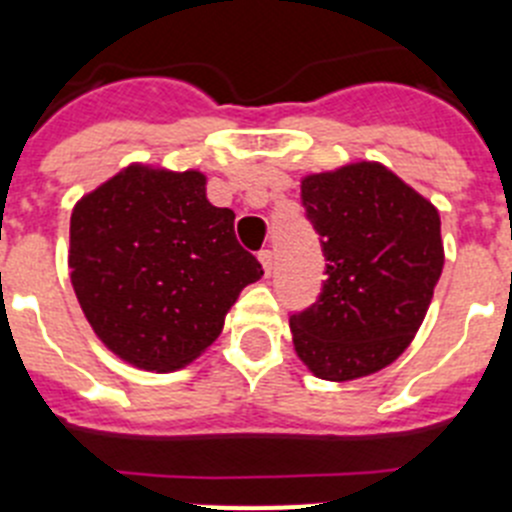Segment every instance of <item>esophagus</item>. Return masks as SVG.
Segmentation results:
<instances>
[{"label":"esophagus","mask_w":512,"mask_h":512,"mask_svg":"<svg viewBox=\"0 0 512 512\" xmlns=\"http://www.w3.org/2000/svg\"><path fill=\"white\" fill-rule=\"evenodd\" d=\"M259 261L261 266H264L266 277H271V269H274V253H271L269 248H264V251H259Z\"/></svg>","instance_id":"obj_1"}]
</instances>
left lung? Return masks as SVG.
Here are the masks:
<instances>
[{"mask_svg": "<svg viewBox=\"0 0 512 512\" xmlns=\"http://www.w3.org/2000/svg\"><path fill=\"white\" fill-rule=\"evenodd\" d=\"M302 207L328 264L318 300L289 315L297 356L330 382L379 372L410 346L433 300L438 210L369 161L302 179Z\"/></svg>", "mask_w": 512, "mask_h": 512, "instance_id": "1", "label": "left lung"}]
</instances>
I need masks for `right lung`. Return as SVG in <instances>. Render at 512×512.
<instances>
[{
    "label": "right lung",
    "mask_w": 512,
    "mask_h": 512,
    "mask_svg": "<svg viewBox=\"0 0 512 512\" xmlns=\"http://www.w3.org/2000/svg\"><path fill=\"white\" fill-rule=\"evenodd\" d=\"M233 220L200 171L130 166L87 194L71 212V284L104 346L148 372L197 359L264 277Z\"/></svg>",
    "instance_id": "right-lung-1"
}]
</instances>
